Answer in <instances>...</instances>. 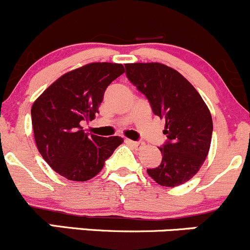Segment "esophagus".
Returning <instances> with one entry per match:
<instances>
[{"mask_svg": "<svg viewBox=\"0 0 250 250\" xmlns=\"http://www.w3.org/2000/svg\"><path fill=\"white\" fill-rule=\"evenodd\" d=\"M125 143H128L129 145H132L134 147H140L143 145V143H140V141H133V140H125Z\"/></svg>", "mask_w": 250, "mask_h": 250, "instance_id": "1", "label": "esophagus"}]
</instances>
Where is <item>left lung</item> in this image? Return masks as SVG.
<instances>
[{"mask_svg": "<svg viewBox=\"0 0 250 250\" xmlns=\"http://www.w3.org/2000/svg\"><path fill=\"white\" fill-rule=\"evenodd\" d=\"M125 75L145 94L153 114L165 120L162 163L147 173L164 187L183 185L208 154L213 132L208 107L187 79L162 63H128Z\"/></svg>", "mask_w": 250, "mask_h": 250, "instance_id": "left-lung-1", "label": "left lung"}]
</instances>
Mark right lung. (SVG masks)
Masks as SVG:
<instances>
[{"instance_id": "obj_1", "label": "right lung", "mask_w": 250, "mask_h": 250, "mask_svg": "<svg viewBox=\"0 0 250 250\" xmlns=\"http://www.w3.org/2000/svg\"><path fill=\"white\" fill-rule=\"evenodd\" d=\"M123 73L118 63H90L57 79L33 103L37 148L67 180L83 182L94 177L122 144L120 136L85 133L81 125L96 117L106 87Z\"/></svg>"}]
</instances>
